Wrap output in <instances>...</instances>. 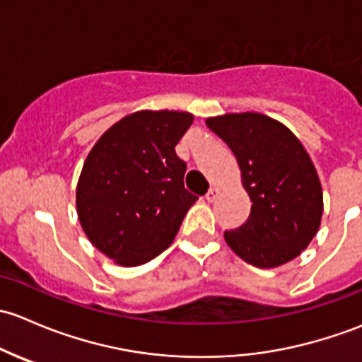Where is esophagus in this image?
I'll return each mask as SVG.
<instances>
[{
	"instance_id": "esophagus-1",
	"label": "esophagus",
	"mask_w": 362,
	"mask_h": 362,
	"mask_svg": "<svg viewBox=\"0 0 362 362\" xmlns=\"http://www.w3.org/2000/svg\"><path fill=\"white\" fill-rule=\"evenodd\" d=\"M218 193H219V189H218V188H214V186H212V188L209 189V192H207V195H206L207 202H214V200H216V197H218Z\"/></svg>"
}]
</instances>
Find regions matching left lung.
Wrapping results in <instances>:
<instances>
[{"label": "left lung", "instance_id": "obj_1", "mask_svg": "<svg viewBox=\"0 0 362 362\" xmlns=\"http://www.w3.org/2000/svg\"><path fill=\"white\" fill-rule=\"evenodd\" d=\"M206 125L235 155L251 216L225 232L228 247L258 268L291 262L308 247L322 218V186L310 155L279 120L262 113H225Z\"/></svg>", "mask_w": 362, "mask_h": 362}]
</instances>
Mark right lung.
<instances>
[{
  "label": "right lung",
  "mask_w": 362,
  "mask_h": 362,
  "mask_svg": "<svg viewBox=\"0 0 362 362\" xmlns=\"http://www.w3.org/2000/svg\"><path fill=\"white\" fill-rule=\"evenodd\" d=\"M192 122L188 111H136L87 155L76 185L78 219L92 245L120 267H139L165 251L197 202L174 150Z\"/></svg>",
  "instance_id": "add662e5"
}]
</instances>
